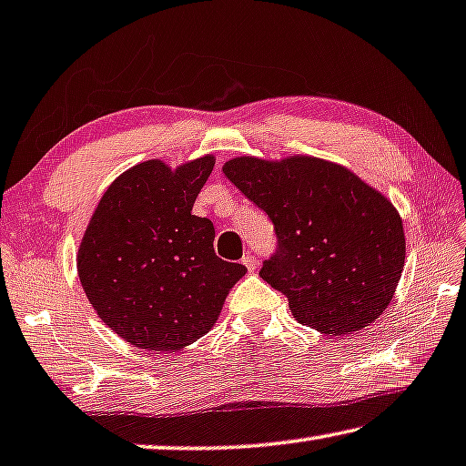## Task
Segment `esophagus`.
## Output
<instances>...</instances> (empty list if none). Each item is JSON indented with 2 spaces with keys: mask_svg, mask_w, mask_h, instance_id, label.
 <instances>
[{
  "mask_svg": "<svg viewBox=\"0 0 466 466\" xmlns=\"http://www.w3.org/2000/svg\"><path fill=\"white\" fill-rule=\"evenodd\" d=\"M241 262H243V267H246L249 273H254L256 270V267H258V262H256V256L254 254H246L241 258Z\"/></svg>",
  "mask_w": 466,
  "mask_h": 466,
  "instance_id": "esophagus-1",
  "label": "esophagus"
}]
</instances>
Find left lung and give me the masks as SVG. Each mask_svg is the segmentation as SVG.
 <instances>
[{"mask_svg":"<svg viewBox=\"0 0 466 466\" xmlns=\"http://www.w3.org/2000/svg\"><path fill=\"white\" fill-rule=\"evenodd\" d=\"M223 173L273 220L277 249L260 277L288 296L298 323L350 335L383 314L406 256L402 218L388 198L312 156H241Z\"/></svg>","mask_w":466,"mask_h":466,"instance_id":"1","label":"left lung"}]
</instances>
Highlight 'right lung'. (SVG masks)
Masks as SVG:
<instances>
[{
  "label": "right lung",
  "instance_id": "right-lung-1",
  "mask_svg": "<svg viewBox=\"0 0 466 466\" xmlns=\"http://www.w3.org/2000/svg\"><path fill=\"white\" fill-rule=\"evenodd\" d=\"M212 168V154L175 170L162 160L128 168L83 235L76 268L87 299L146 352L181 350L208 333L248 270L214 254L212 220L191 212Z\"/></svg>",
  "mask_w": 466,
  "mask_h": 466
}]
</instances>
